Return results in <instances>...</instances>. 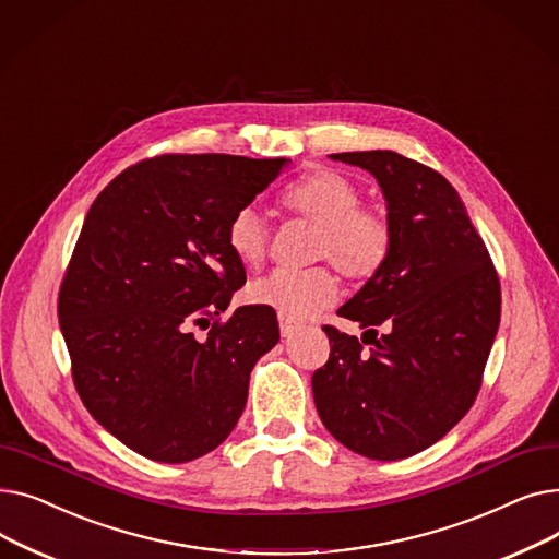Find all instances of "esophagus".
<instances>
[{
	"label": "esophagus",
	"mask_w": 559,
	"mask_h": 559,
	"mask_svg": "<svg viewBox=\"0 0 559 559\" xmlns=\"http://www.w3.org/2000/svg\"><path fill=\"white\" fill-rule=\"evenodd\" d=\"M278 326H281V335L283 337H292V335H295L297 333V324H295V321H289V319H285L283 314H278Z\"/></svg>",
	"instance_id": "1"
}]
</instances>
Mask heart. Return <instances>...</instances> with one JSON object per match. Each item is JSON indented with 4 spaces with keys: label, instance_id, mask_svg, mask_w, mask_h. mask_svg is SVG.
I'll use <instances>...</instances> for the list:
<instances>
[{
    "label": "heart",
    "instance_id": "b5f03b06",
    "mask_svg": "<svg viewBox=\"0 0 559 559\" xmlns=\"http://www.w3.org/2000/svg\"><path fill=\"white\" fill-rule=\"evenodd\" d=\"M285 211L317 226L312 258H326L350 281L376 276L388 262L394 228L385 211L360 203L358 186L335 169H312L281 192ZM226 245L240 264L253 270L264 260L270 230L251 205L235 211L226 224ZM249 301L301 321L335 304L340 278L329 264L308 270L278 267L249 285Z\"/></svg>",
    "mask_w": 559,
    "mask_h": 559
}]
</instances>
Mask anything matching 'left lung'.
<instances>
[{"label":"left lung","instance_id":"obj_1","mask_svg":"<svg viewBox=\"0 0 559 559\" xmlns=\"http://www.w3.org/2000/svg\"><path fill=\"white\" fill-rule=\"evenodd\" d=\"M333 158L376 176L394 245L383 270L337 310L367 329L362 342L324 326L331 356L312 373L314 405L346 449L403 460L439 442L474 405L501 321V281L442 174L396 152Z\"/></svg>","mask_w":559,"mask_h":559}]
</instances>
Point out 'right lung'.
<instances>
[{"mask_svg":"<svg viewBox=\"0 0 559 559\" xmlns=\"http://www.w3.org/2000/svg\"><path fill=\"white\" fill-rule=\"evenodd\" d=\"M285 163L163 154L117 174L87 211L58 321L83 405L131 451L190 462L238 424L249 373L281 333L264 306L222 319L247 283L226 224ZM194 328L210 333L197 341Z\"/></svg>","mask_w":559,"mask_h":559,"instance_id":"add662e5","label":"right lung"}]
</instances>
